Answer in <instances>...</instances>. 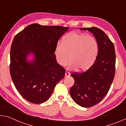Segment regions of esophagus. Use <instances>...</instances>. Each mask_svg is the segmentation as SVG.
Returning <instances> with one entry per match:
<instances>
[{
	"instance_id": "1",
	"label": "esophagus",
	"mask_w": 126,
	"mask_h": 126,
	"mask_svg": "<svg viewBox=\"0 0 126 126\" xmlns=\"http://www.w3.org/2000/svg\"><path fill=\"white\" fill-rule=\"evenodd\" d=\"M70 73L69 72H65V77H69V76H70Z\"/></svg>"
}]
</instances>
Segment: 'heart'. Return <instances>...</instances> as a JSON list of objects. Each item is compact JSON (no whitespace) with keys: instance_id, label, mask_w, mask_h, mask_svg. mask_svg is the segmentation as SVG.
I'll return each mask as SVG.
<instances>
[{"instance_id":"1","label":"heart","mask_w":126,"mask_h":126,"mask_svg":"<svg viewBox=\"0 0 126 126\" xmlns=\"http://www.w3.org/2000/svg\"><path fill=\"white\" fill-rule=\"evenodd\" d=\"M98 52V43L92 36L72 32L64 36L62 44H57L55 49L57 61L65 65L69 60L68 69L78 68L84 71L92 65Z\"/></svg>"}]
</instances>
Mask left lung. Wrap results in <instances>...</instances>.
Returning a JSON list of instances; mask_svg holds the SVG:
<instances>
[{
	"label": "left lung",
	"mask_w": 126,
	"mask_h": 126,
	"mask_svg": "<svg viewBox=\"0 0 126 126\" xmlns=\"http://www.w3.org/2000/svg\"><path fill=\"white\" fill-rule=\"evenodd\" d=\"M93 34L98 51L93 64L82 73H73L74 84L70 89L72 99L79 106L91 107L103 99L107 94L115 74L116 54L114 44L103 31L98 28H84Z\"/></svg>",
	"instance_id": "left-lung-1"
}]
</instances>
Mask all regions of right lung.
Instances as JSON below:
<instances>
[{
  "instance_id": "add662e5",
  "label": "right lung",
  "mask_w": 126,
  "mask_h": 126,
  "mask_svg": "<svg viewBox=\"0 0 126 126\" xmlns=\"http://www.w3.org/2000/svg\"><path fill=\"white\" fill-rule=\"evenodd\" d=\"M69 27L33 24L15 36L10 49V73L17 91L34 104L46 102L65 70L54 54L58 40ZM32 54V61L27 57Z\"/></svg>"
}]
</instances>
